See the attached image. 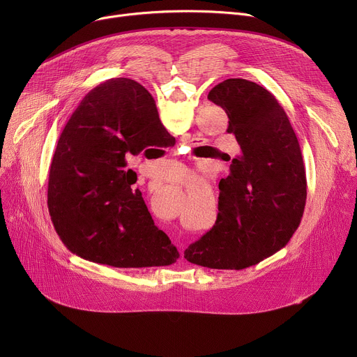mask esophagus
<instances>
[{"label": "esophagus", "mask_w": 357, "mask_h": 357, "mask_svg": "<svg viewBox=\"0 0 357 357\" xmlns=\"http://www.w3.org/2000/svg\"><path fill=\"white\" fill-rule=\"evenodd\" d=\"M179 255H181V259L183 257V248H179Z\"/></svg>", "instance_id": "esophagus-1"}]
</instances>
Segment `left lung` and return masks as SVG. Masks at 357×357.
Masks as SVG:
<instances>
[{"label": "left lung", "instance_id": "8db88e82", "mask_svg": "<svg viewBox=\"0 0 357 357\" xmlns=\"http://www.w3.org/2000/svg\"><path fill=\"white\" fill-rule=\"evenodd\" d=\"M208 100L227 112L240 155L218 183L214 227L183 257L204 268L240 271L288 245L305 208V167L287 112L268 89L231 78L215 85Z\"/></svg>", "mask_w": 357, "mask_h": 357}]
</instances>
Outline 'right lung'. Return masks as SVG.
Returning <instances> with one entry per match:
<instances>
[{
    "mask_svg": "<svg viewBox=\"0 0 357 357\" xmlns=\"http://www.w3.org/2000/svg\"><path fill=\"white\" fill-rule=\"evenodd\" d=\"M167 130L156 102L139 82L112 78L91 89L56 144L47 207L56 233L73 255L114 268L172 265L179 257L130 188L127 158Z\"/></svg>",
    "mask_w": 357,
    "mask_h": 357,
    "instance_id": "obj_1",
    "label": "right lung"
}]
</instances>
